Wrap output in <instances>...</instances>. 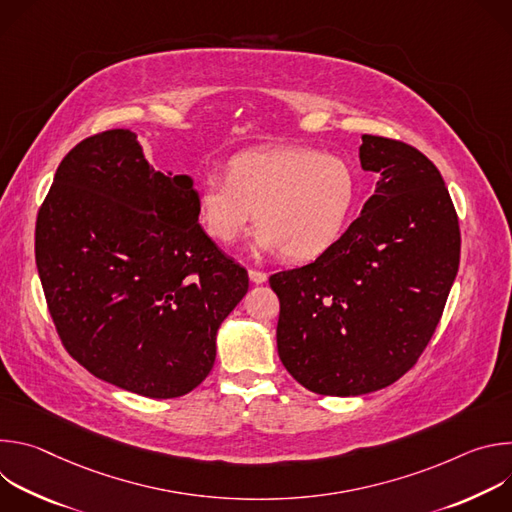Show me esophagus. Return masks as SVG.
I'll return each instance as SVG.
<instances>
[{
	"instance_id": "34e87169",
	"label": "esophagus",
	"mask_w": 512,
	"mask_h": 512,
	"mask_svg": "<svg viewBox=\"0 0 512 512\" xmlns=\"http://www.w3.org/2000/svg\"><path fill=\"white\" fill-rule=\"evenodd\" d=\"M249 279H251L253 283L261 285V283L267 281V273H265V271H259V269H249Z\"/></svg>"
}]
</instances>
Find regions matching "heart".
<instances>
[{
    "label": "heart",
    "instance_id": "obj_1",
    "mask_svg": "<svg viewBox=\"0 0 512 512\" xmlns=\"http://www.w3.org/2000/svg\"><path fill=\"white\" fill-rule=\"evenodd\" d=\"M356 200V176L336 156L279 145L231 160L227 178L208 176L198 192V218L221 245L237 243L253 218L257 255L312 261L344 233Z\"/></svg>",
    "mask_w": 512,
    "mask_h": 512
}]
</instances>
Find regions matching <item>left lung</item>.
<instances>
[{"label": "left lung", "mask_w": 512, "mask_h": 512, "mask_svg": "<svg viewBox=\"0 0 512 512\" xmlns=\"http://www.w3.org/2000/svg\"><path fill=\"white\" fill-rule=\"evenodd\" d=\"M358 158L377 176L360 216L316 261L269 277L283 367L332 397L379 391L413 367L460 265L458 216L440 170L379 135H362Z\"/></svg>", "instance_id": "left-lung-1"}]
</instances>
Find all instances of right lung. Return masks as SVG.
Masks as SVG:
<instances>
[{
	"label": "right lung",
	"instance_id": "add662e5",
	"mask_svg": "<svg viewBox=\"0 0 512 512\" xmlns=\"http://www.w3.org/2000/svg\"><path fill=\"white\" fill-rule=\"evenodd\" d=\"M36 267L62 344L97 379L172 399L196 389L247 271L198 225L186 174L156 172L111 129L60 162L36 221Z\"/></svg>",
	"mask_w": 512,
	"mask_h": 512
}]
</instances>
